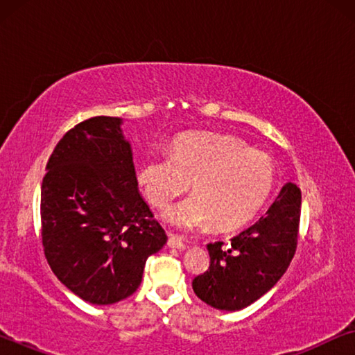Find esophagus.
Here are the masks:
<instances>
[{"instance_id": "esophagus-1", "label": "esophagus", "mask_w": 355, "mask_h": 355, "mask_svg": "<svg viewBox=\"0 0 355 355\" xmlns=\"http://www.w3.org/2000/svg\"><path fill=\"white\" fill-rule=\"evenodd\" d=\"M167 245H169L171 249H177V250H183L186 249V244L182 241V239L177 238V236H169V239H167Z\"/></svg>"}]
</instances>
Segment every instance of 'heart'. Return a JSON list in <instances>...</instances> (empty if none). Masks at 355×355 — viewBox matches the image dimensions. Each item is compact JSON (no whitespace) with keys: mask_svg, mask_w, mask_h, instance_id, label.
Wrapping results in <instances>:
<instances>
[{"mask_svg":"<svg viewBox=\"0 0 355 355\" xmlns=\"http://www.w3.org/2000/svg\"><path fill=\"white\" fill-rule=\"evenodd\" d=\"M275 180L272 159L244 142L220 135H191L173 144L172 153H150L137 167L144 196L164 208L183 194L192 197L164 214L180 230L211 224L232 230L254 218L271 194Z\"/></svg>","mask_w":355,"mask_h":355,"instance_id":"heart-1","label":"heart"}]
</instances>
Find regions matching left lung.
Returning a JSON list of instances; mask_svg holds the SVG:
<instances>
[{"label": "left lung", "mask_w": 355, "mask_h": 355, "mask_svg": "<svg viewBox=\"0 0 355 355\" xmlns=\"http://www.w3.org/2000/svg\"><path fill=\"white\" fill-rule=\"evenodd\" d=\"M300 189L286 183L266 214L224 243L208 244L209 268L192 280L197 297L213 309L249 307L282 279L297 245Z\"/></svg>", "instance_id": "obj_1"}]
</instances>
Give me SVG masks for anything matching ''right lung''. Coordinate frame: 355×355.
Here are the masks:
<instances>
[{"instance_id": "1", "label": "right lung", "mask_w": 355, "mask_h": 355, "mask_svg": "<svg viewBox=\"0 0 355 355\" xmlns=\"http://www.w3.org/2000/svg\"><path fill=\"white\" fill-rule=\"evenodd\" d=\"M119 117H92L64 135L40 192L42 243L56 277L78 297L110 305L141 285L167 235L142 199Z\"/></svg>"}]
</instances>
